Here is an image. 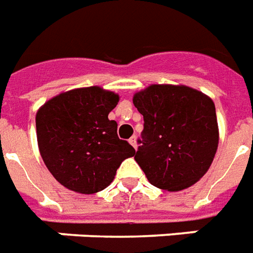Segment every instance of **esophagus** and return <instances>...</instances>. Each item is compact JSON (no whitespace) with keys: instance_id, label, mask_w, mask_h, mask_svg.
I'll use <instances>...</instances> for the list:
<instances>
[{"instance_id":"1","label":"esophagus","mask_w":253,"mask_h":253,"mask_svg":"<svg viewBox=\"0 0 253 253\" xmlns=\"http://www.w3.org/2000/svg\"><path fill=\"white\" fill-rule=\"evenodd\" d=\"M128 142H130V143H131V146L132 147H134V149H136V138L135 136H131V138H130V139H128Z\"/></svg>"}]
</instances>
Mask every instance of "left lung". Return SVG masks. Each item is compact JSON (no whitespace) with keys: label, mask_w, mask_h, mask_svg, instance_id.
Listing matches in <instances>:
<instances>
[{"label":"left lung","mask_w":253,"mask_h":253,"mask_svg":"<svg viewBox=\"0 0 253 253\" xmlns=\"http://www.w3.org/2000/svg\"><path fill=\"white\" fill-rule=\"evenodd\" d=\"M143 115L135 161L151 185L177 192L196 184L218 146L214 103L186 85L153 84L132 98Z\"/></svg>","instance_id":"8db88e82"}]
</instances>
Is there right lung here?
Returning a JSON list of instances; mask_svg holds the SVG:
<instances>
[{"label":"right lung","instance_id":"add662e5","mask_svg":"<svg viewBox=\"0 0 253 253\" xmlns=\"http://www.w3.org/2000/svg\"><path fill=\"white\" fill-rule=\"evenodd\" d=\"M119 95L100 87L63 92L36 114L37 143L44 164L60 184L82 194L111 184L118 168L135 154L119 139L118 123L108 119Z\"/></svg>","mask_w":253,"mask_h":253}]
</instances>
